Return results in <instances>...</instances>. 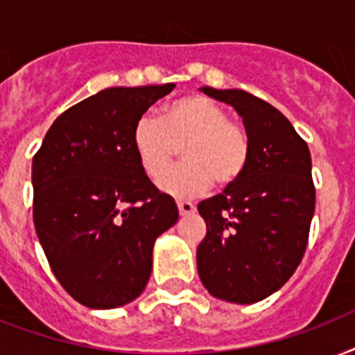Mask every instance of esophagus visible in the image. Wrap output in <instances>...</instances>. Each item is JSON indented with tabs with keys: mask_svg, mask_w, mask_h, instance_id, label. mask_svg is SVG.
Returning <instances> with one entry per match:
<instances>
[{
	"mask_svg": "<svg viewBox=\"0 0 355 355\" xmlns=\"http://www.w3.org/2000/svg\"><path fill=\"white\" fill-rule=\"evenodd\" d=\"M177 206L178 211H180V216H191L195 211V205L193 202H189V200H178Z\"/></svg>",
	"mask_w": 355,
	"mask_h": 355,
	"instance_id": "1",
	"label": "esophagus"
}]
</instances>
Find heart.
<instances>
[{"label":"heart","instance_id":"obj_1","mask_svg":"<svg viewBox=\"0 0 355 355\" xmlns=\"http://www.w3.org/2000/svg\"><path fill=\"white\" fill-rule=\"evenodd\" d=\"M182 147V166L160 178L162 191L173 197L205 193L216 182L232 186L247 169L250 139L230 121L227 108L205 96L180 97L164 107L160 119L144 116L132 128V149L149 178H158Z\"/></svg>","mask_w":355,"mask_h":355}]
</instances>
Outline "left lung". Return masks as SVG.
<instances>
[{"mask_svg":"<svg viewBox=\"0 0 355 355\" xmlns=\"http://www.w3.org/2000/svg\"><path fill=\"white\" fill-rule=\"evenodd\" d=\"M243 119L250 158L237 182L199 202L206 236L197 270L211 297L254 304L276 293L297 270L315 211L311 155L289 119L243 90L200 88Z\"/></svg>","mask_w":355,"mask_h":355,"instance_id":"left-lung-1","label":"left lung"}]
</instances>
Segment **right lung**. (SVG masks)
Returning a JSON list of instances; mask_svg holds the SVG:
<instances>
[{
	"instance_id": "add662e5",
	"label": "right lung",
	"mask_w": 355,
	"mask_h": 355,
	"mask_svg": "<svg viewBox=\"0 0 355 355\" xmlns=\"http://www.w3.org/2000/svg\"><path fill=\"white\" fill-rule=\"evenodd\" d=\"M173 83L107 88L60 114L33 158L36 236L60 286L86 308L144 293L156 237L178 219L139 167L132 128Z\"/></svg>"
}]
</instances>
